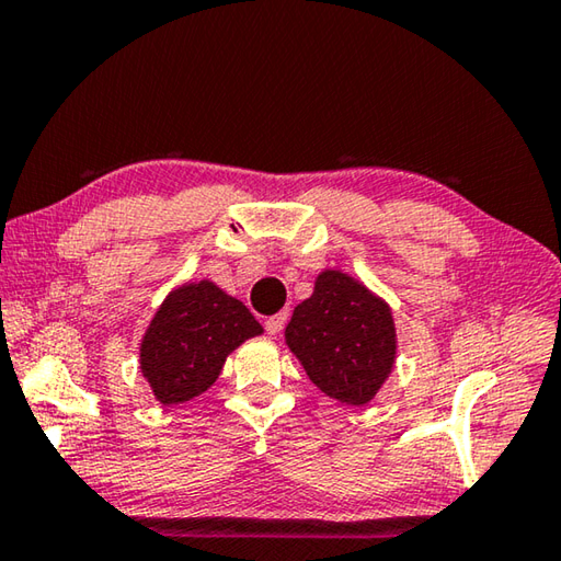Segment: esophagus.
Listing matches in <instances>:
<instances>
[{"label": "esophagus", "mask_w": 561, "mask_h": 561, "mask_svg": "<svg viewBox=\"0 0 561 561\" xmlns=\"http://www.w3.org/2000/svg\"><path fill=\"white\" fill-rule=\"evenodd\" d=\"M286 322H288V312H278V316H271L268 320H265V332H268V335H278V332L286 328Z\"/></svg>", "instance_id": "1"}]
</instances>
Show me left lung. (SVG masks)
I'll list each match as a JSON object with an SVG mask.
<instances>
[{
    "mask_svg": "<svg viewBox=\"0 0 561 561\" xmlns=\"http://www.w3.org/2000/svg\"><path fill=\"white\" fill-rule=\"evenodd\" d=\"M394 322L379 298L350 275L325 271L286 328V342L312 385L342 404L362 407L394 365Z\"/></svg>",
    "mask_w": 561,
    "mask_h": 561,
    "instance_id": "8db88e82",
    "label": "left lung"
}]
</instances>
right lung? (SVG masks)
<instances>
[{"instance_id":"1","label":"right lung","mask_w":561,"mask_h":561,"mask_svg":"<svg viewBox=\"0 0 561 561\" xmlns=\"http://www.w3.org/2000/svg\"><path fill=\"white\" fill-rule=\"evenodd\" d=\"M251 310L214 283L170 293L142 340L140 367L162 404H182L209 389L229 352L261 335Z\"/></svg>"}]
</instances>
